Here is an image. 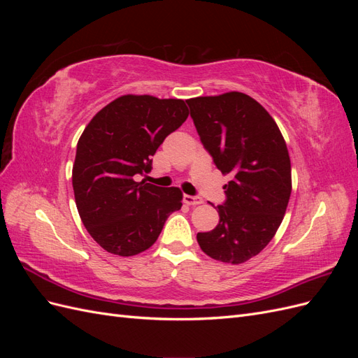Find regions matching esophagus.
Segmentation results:
<instances>
[{"mask_svg":"<svg viewBox=\"0 0 358 358\" xmlns=\"http://www.w3.org/2000/svg\"><path fill=\"white\" fill-rule=\"evenodd\" d=\"M183 201L189 206H197V204L203 203V199L199 196H183Z\"/></svg>","mask_w":358,"mask_h":358,"instance_id":"obj_1","label":"esophagus"}]
</instances>
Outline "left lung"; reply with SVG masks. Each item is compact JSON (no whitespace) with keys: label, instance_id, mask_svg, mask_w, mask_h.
Here are the masks:
<instances>
[{"label":"left lung","instance_id":"left-lung-1","mask_svg":"<svg viewBox=\"0 0 358 358\" xmlns=\"http://www.w3.org/2000/svg\"><path fill=\"white\" fill-rule=\"evenodd\" d=\"M201 143L222 175L225 201L220 224L199 233L204 254L241 264L273 239L291 196V162L285 140L264 107L242 92L187 100Z\"/></svg>","mask_w":358,"mask_h":358}]
</instances>
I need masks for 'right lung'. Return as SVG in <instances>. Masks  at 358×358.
Returning <instances> with one entry per match:
<instances>
[{
    "label": "right lung",
    "mask_w": 358,
    "mask_h": 358,
    "mask_svg": "<svg viewBox=\"0 0 358 358\" xmlns=\"http://www.w3.org/2000/svg\"><path fill=\"white\" fill-rule=\"evenodd\" d=\"M183 100L122 95L96 113L78 142L73 189L80 220L107 252L131 257L152 246L169 215L179 210V188L136 176L152 170L164 138L187 121Z\"/></svg>",
    "instance_id": "obj_1"
}]
</instances>
